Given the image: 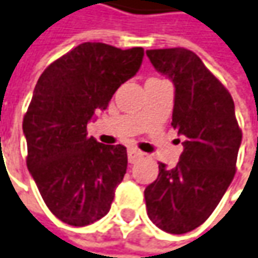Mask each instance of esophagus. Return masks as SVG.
<instances>
[{
  "instance_id": "esophagus-1",
  "label": "esophagus",
  "mask_w": 258,
  "mask_h": 258,
  "mask_svg": "<svg viewBox=\"0 0 258 258\" xmlns=\"http://www.w3.org/2000/svg\"><path fill=\"white\" fill-rule=\"evenodd\" d=\"M140 158H143V152H140V150H137V149H128L130 163H136Z\"/></svg>"
}]
</instances>
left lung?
Here are the masks:
<instances>
[{
    "label": "left lung",
    "instance_id": "8db88e82",
    "mask_svg": "<svg viewBox=\"0 0 258 258\" xmlns=\"http://www.w3.org/2000/svg\"><path fill=\"white\" fill-rule=\"evenodd\" d=\"M153 67L172 80V127L185 137L175 168L159 163L144 189L147 215L165 232L187 234L213 213L234 179L242 133L228 89L189 49H150Z\"/></svg>",
    "mask_w": 258,
    "mask_h": 258
}]
</instances>
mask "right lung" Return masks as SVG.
<instances>
[{
  "label": "right lung",
  "instance_id": "obj_1",
  "mask_svg": "<svg viewBox=\"0 0 258 258\" xmlns=\"http://www.w3.org/2000/svg\"><path fill=\"white\" fill-rule=\"evenodd\" d=\"M143 48L84 42L39 77L23 118L27 168L48 209L64 223L103 218L127 171V149L87 137V122L139 71Z\"/></svg>",
  "mask_w": 258,
  "mask_h": 258
}]
</instances>
